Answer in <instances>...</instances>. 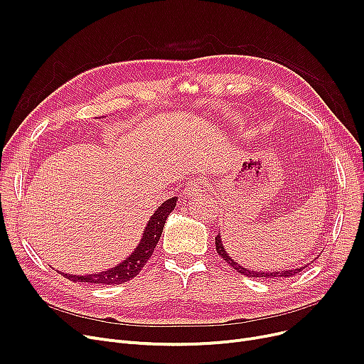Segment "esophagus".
I'll list each match as a JSON object with an SVG mask.
<instances>
[{
	"instance_id": "34e87169",
	"label": "esophagus",
	"mask_w": 364,
	"mask_h": 364,
	"mask_svg": "<svg viewBox=\"0 0 364 364\" xmlns=\"http://www.w3.org/2000/svg\"><path fill=\"white\" fill-rule=\"evenodd\" d=\"M205 187H206V181L202 178H196L193 181H188L186 188H184V193L187 196H200L205 192Z\"/></svg>"
}]
</instances>
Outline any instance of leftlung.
<instances>
[{
  "instance_id": "obj_1",
  "label": "left lung",
  "mask_w": 364,
  "mask_h": 364,
  "mask_svg": "<svg viewBox=\"0 0 364 364\" xmlns=\"http://www.w3.org/2000/svg\"><path fill=\"white\" fill-rule=\"evenodd\" d=\"M215 246H217V254L225 261V262H228L230 264L233 269L237 272V273H240V274H243V276H246V277H265V279H280V277H292V276H295L296 273H299V272H302L304 269H305V265L304 267H299V269H291V270H283V272H270V273H264V272H251V270H246L245 267H242L240 264H237L235 259H232L230 258V255H228L227 252H225V250H224V246H223V242H221V236H220V233L217 235V237H215Z\"/></svg>"
}]
</instances>
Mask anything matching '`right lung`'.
Returning <instances> with one entry per match:
<instances>
[{"label":"right lung","mask_w":364,"mask_h":364,"mask_svg":"<svg viewBox=\"0 0 364 364\" xmlns=\"http://www.w3.org/2000/svg\"><path fill=\"white\" fill-rule=\"evenodd\" d=\"M176 205H177V196L165 200L156 209L155 214L150 217L144 228V233L139 246L125 261H122L117 267H113V269H109L97 274H87V276H73V274H65V273H60V274H63L66 279L72 282H85V283H97V284H121L124 282L134 279L146 265L153 251H155V247L161 239L165 221L168 215L174 211Z\"/></svg>","instance_id":"add662e5"}]
</instances>
